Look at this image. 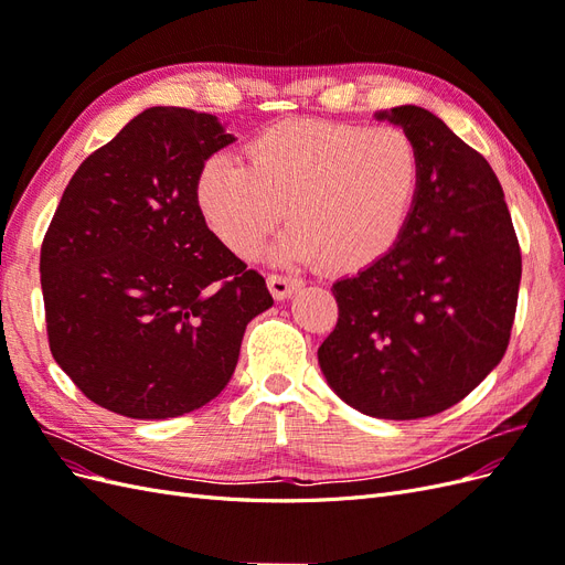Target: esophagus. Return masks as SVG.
I'll list each match as a JSON object with an SVG mask.
<instances>
[{
	"mask_svg": "<svg viewBox=\"0 0 565 565\" xmlns=\"http://www.w3.org/2000/svg\"><path fill=\"white\" fill-rule=\"evenodd\" d=\"M268 289H270V295L276 297L278 301H282V299H289L292 297L297 289L301 287V282L299 280H292V278H285V276H276V273H270L268 276Z\"/></svg>",
	"mask_w": 565,
	"mask_h": 565,
	"instance_id": "esophagus-1",
	"label": "esophagus"
}]
</instances>
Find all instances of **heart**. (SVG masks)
Returning a JSON list of instances; mask_svg holds the SVG:
<instances>
[{"instance_id": "obj_1", "label": "heart", "mask_w": 565, "mask_h": 565, "mask_svg": "<svg viewBox=\"0 0 565 565\" xmlns=\"http://www.w3.org/2000/svg\"><path fill=\"white\" fill-rule=\"evenodd\" d=\"M422 156L398 127L285 119L247 143V162L216 152L198 174V207L216 241L252 259L285 218L276 256L363 270L413 218Z\"/></svg>"}]
</instances>
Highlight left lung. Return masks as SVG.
Wrapping results in <instances>:
<instances>
[{"label":"left lung","mask_w":565,"mask_h":565,"mask_svg":"<svg viewBox=\"0 0 565 565\" xmlns=\"http://www.w3.org/2000/svg\"><path fill=\"white\" fill-rule=\"evenodd\" d=\"M374 117L417 143L419 198L401 243L332 285L339 320L318 363L358 413L419 419L469 396L502 361L521 249L502 185L481 152L417 106Z\"/></svg>","instance_id":"1"}]
</instances>
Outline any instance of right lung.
<instances>
[{
  "mask_svg": "<svg viewBox=\"0 0 565 565\" xmlns=\"http://www.w3.org/2000/svg\"><path fill=\"white\" fill-rule=\"evenodd\" d=\"M233 141L216 115L148 108L63 191L40 256L49 349L110 413L167 419L210 403L247 322L273 306L198 207L202 164Z\"/></svg>",
  "mask_w": 565,
  "mask_h": 565,
  "instance_id": "add662e5",
  "label": "right lung"
}]
</instances>
